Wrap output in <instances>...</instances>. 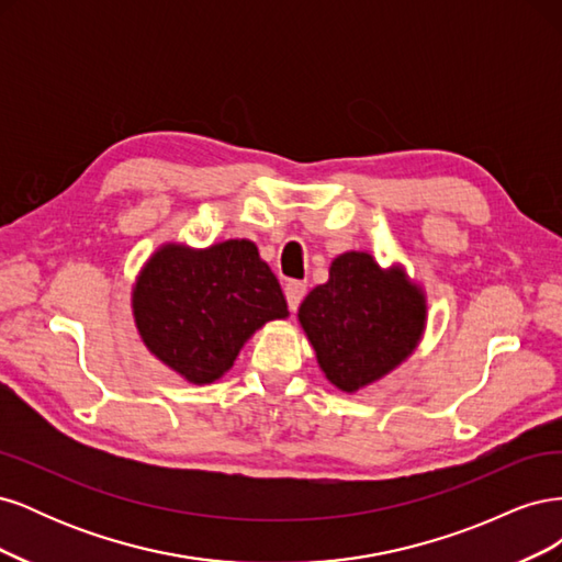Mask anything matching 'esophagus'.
<instances>
[{"mask_svg": "<svg viewBox=\"0 0 562 562\" xmlns=\"http://www.w3.org/2000/svg\"><path fill=\"white\" fill-rule=\"evenodd\" d=\"M283 293H285V300H288V307H291V312H295V310L300 307L302 297L307 295V283H302V281H288L285 288H283Z\"/></svg>", "mask_w": 562, "mask_h": 562, "instance_id": "34e87169", "label": "esophagus"}]
</instances>
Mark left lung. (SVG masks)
I'll list each match as a JSON object with an SVG mask.
<instances>
[{"mask_svg":"<svg viewBox=\"0 0 562 562\" xmlns=\"http://www.w3.org/2000/svg\"><path fill=\"white\" fill-rule=\"evenodd\" d=\"M297 318L326 378L353 394L382 380L411 356L427 326V297L394 265L370 252L337 255L330 277L300 304Z\"/></svg>","mask_w":562,"mask_h":562,"instance_id":"left-lung-1","label":"left lung"}]
</instances>
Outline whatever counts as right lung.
Instances as JSON below:
<instances>
[{
  "mask_svg": "<svg viewBox=\"0 0 562 562\" xmlns=\"http://www.w3.org/2000/svg\"><path fill=\"white\" fill-rule=\"evenodd\" d=\"M285 316L281 285L248 239L201 250L166 244L133 285L145 347L192 384L223 378L255 330Z\"/></svg>",
  "mask_w": 562,
  "mask_h": 562,
  "instance_id": "right-lung-1",
  "label": "right lung"
}]
</instances>
